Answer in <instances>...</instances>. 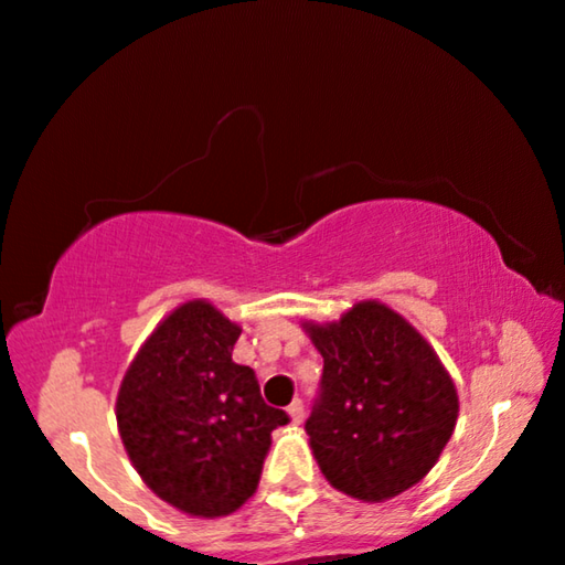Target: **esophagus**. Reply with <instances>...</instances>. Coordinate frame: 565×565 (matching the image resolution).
Returning a JSON list of instances; mask_svg holds the SVG:
<instances>
[{
  "label": "esophagus",
  "instance_id": "esophagus-1",
  "mask_svg": "<svg viewBox=\"0 0 565 565\" xmlns=\"http://www.w3.org/2000/svg\"><path fill=\"white\" fill-rule=\"evenodd\" d=\"M288 415L292 423H300L302 418H306V405H302V399H292V403L288 405Z\"/></svg>",
  "mask_w": 565,
  "mask_h": 565
}]
</instances>
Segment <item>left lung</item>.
Returning <instances> with one entry per match:
<instances>
[{
    "label": "left lung",
    "mask_w": 565,
    "mask_h": 565,
    "mask_svg": "<svg viewBox=\"0 0 565 565\" xmlns=\"http://www.w3.org/2000/svg\"><path fill=\"white\" fill-rule=\"evenodd\" d=\"M323 356L306 420L323 477L364 502L390 500L433 469L459 418V395L436 351L403 316L356 302L337 323H306Z\"/></svg>",
    "instance_id": "8db88e82"
}]
</instances>
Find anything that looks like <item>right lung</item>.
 Masks as SVG:
<instances>
[{
    "label": "right lung",
    "instance_id": "obj_1",
    "mask_svg": "<svg viewBox=\"0 0 565 565\" xmlns=\"http://www.w3.org/2000/svg\"><path fill=\"white\" fill-rule=\"evenodd\" d=\"M239 333L211 302H183L142 343L119 387L129 461L160 500L195 518H222L255 494L269 436L290 420L232 359Z\"/></svg>",
    "mask_w": 565,
    "mask_h": 565
}]
</instances>
